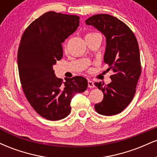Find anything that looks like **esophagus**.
<instances>
[{
  "label": "esophagus",
  "mask_w": 157,
  "mask_h": 157,
  "mask_svg": "<svg viewBox=\"0 0 157 157\" xmlns=\"http://www.w3.org/2000/svg\"><path fill=\"white\" fill-rule=\"evenodd\" d=\"M88 86H89V88H91V89H92V88H94V83L93 81L89 80H88Z\"/></svg>",
  "instance_id": "34e87169"
}]
</instances>
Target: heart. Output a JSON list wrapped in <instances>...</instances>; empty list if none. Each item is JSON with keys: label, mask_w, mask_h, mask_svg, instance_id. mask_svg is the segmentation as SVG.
Segmentation results:
<instances>
[{"label": "heart", "mask_w": 157, "mask_h": 157, "mask_svg": "<svg viewBox=\"0 0 157 157\" xmlns=\"http://www.w3.org/2000/svg\"><path fill=\"white\" fill-rule=\"evenodd\" d=\"M92 34H95V33H94V32H89V33H88V34H87V35H92ZM66 43H65V44H64V48H66Z\"/></svg>", "instance_id": "1"}]
</instances>
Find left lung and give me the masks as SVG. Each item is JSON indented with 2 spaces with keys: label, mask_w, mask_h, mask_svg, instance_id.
I'll return each instance as SVG.
<instances>
[{
  "label": "left lung",
  "mask_w": 157,
  "mask_h": 157,
  "mask_svg": "<svg viewBox=\"0 0 157 157\" xmlns=\"http://www.w3.org/2000/svg\"><path fill=\"white\" fill-rule=\"evenodd\" d=\"M105 36L106 48L104 62L113 75L111 82H95L103 93V100L95 104L100 114L112 116L122 112L130 104L136 93V84L141 75L140 49L134 34L125 23L110 15L99 14L86 21Z\"/></svg>",
  "instance_id": "8db88e82"
}]
</instances>
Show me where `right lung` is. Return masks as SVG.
<instances>
[{
    "instance_id": "right-lung-1",
    "label": "right lung",
    "mask_w": 157,
    "mask_h": 157,
    "mask_svg": "<svg viewBox=\"0 0 157 157\" xmlns=\"http://www.w3.org/2000/svg\"><path fill=\"white\" fill-rule=\"evenodd\" d=\"M79 23V16L48 12L27 27L21 37L17 52L21 86L32 107L46 120L66 117L74 95L88 87L87 80L81 76L63 82L55 76L52 67L63 57L61 44Z\"/></svg>"
}]
</instances>
